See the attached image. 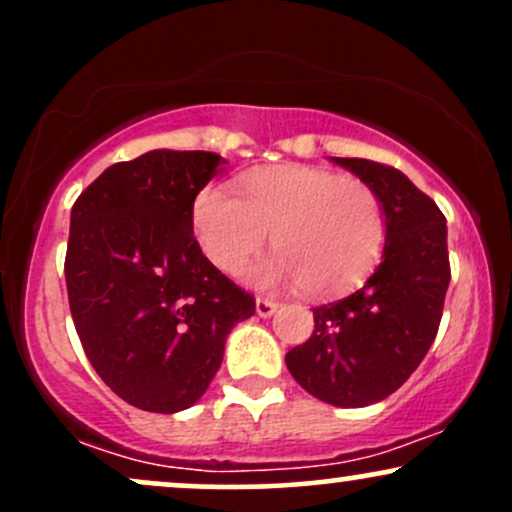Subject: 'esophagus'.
I'll use <instances>...</instances> for the list:
<instances>
[{"label": "esophagus", "mask_w": 512, "mask_h": 512, "mask_svg": "<svg viewBox=\"0 0 512 512\" xmlns=\"http://www.w3.org/2000/svg\"><path fill=\"white\" fill-rule=\"evenodd\" d=\"M276 308H279V303L272 301V298H257V301H255V310H257V315H260V317L274 315Z\"/></svg>", "instance_id": "34e87169"}]
</instances>
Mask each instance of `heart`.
I'll return each instance as SVG.
<instances>
[{
    "instance_id": "heart-1",
    "label": "heart",
    "mask_w": 512,
    "mask_h": 512,
    "mask_svg": "<svg viewBox=\"0 0 512 512\" xmlns=\"http://www.w3.org/2000/svg\"><path fill=\"white\" fill-rule=\"evenodd\" d=\"M192 219L204 255L231 276L245 272L272 233L276 255L255 279L301 284L310 296L354 289L385 245V211L373 185L298 163L252 170L240 182V197L207 187Z\"/></svg>"
}]
</instances>
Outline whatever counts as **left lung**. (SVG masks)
<instances>
[{
  "instance_id": "obj_1",
  "label": "left lung",
  "mask_w": 512,
  "mask_h": 512,
  "mask_svg": "<svg viewBox=\"0 0 512 512\" xmlns=\"http://www.w3.org/2000/svg\"><path fill=\"white\" fill-rule=\"evenodd\" d=\"M378 192L385 250L361 289L315 305V330L286 354L305 392L334 407L390 397L436 339L450 284L445 216L407 175L366 158H332Z\"/></svg>"
}]
</instances>
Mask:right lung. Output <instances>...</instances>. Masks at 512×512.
<instances>
[{
    "label": "right lung",
    "instance_id": "obj_1",
    "mask_svg": "<svg viewBox=\"0 0 512 512\" xmlns=\"http://www.w3.org/2000/svg\"><path fill=\"white\" fill-rule=\"evenodd\" d=\"M209 151H149L105 168L72 207L64 279L93 370L132 407L175 414L204 395L255 296L204 257L192 214Z\"/></svg>",
    "mask_w": 512,
    "mask_h": 512
}]
</instances>
